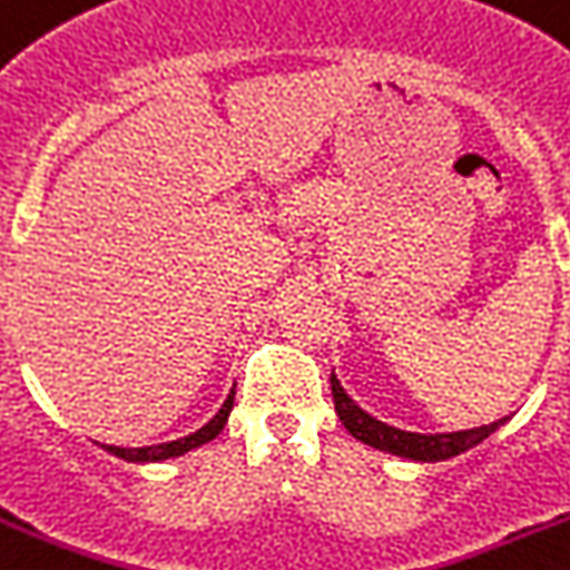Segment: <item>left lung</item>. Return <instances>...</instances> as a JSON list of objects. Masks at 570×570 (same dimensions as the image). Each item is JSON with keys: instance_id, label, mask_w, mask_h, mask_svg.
Here are the masks:
<instances>
[{"instance_id": "left-lung-1", "label": "left lung", "mask_w": 570, "mask_h": 570, "mask_svg": "<svg viewBox=\"0 0 570 570\" xmlns=\"http://www.w3.org/2000/svg\"><path fill=\"white\" fill-rule=\"evenodd\" d=\"M333 382V403H336V414L344 423V429L353 434L356 440L367 443V446L380 449V452H389V455L411 458V461H449V458L461 455L466 449L478 446L481 440L490 438L499 423L481 425V429H470V432H452V434H417V432H400V429H391V425L380 423V420L367 417L365 411L353 405V400L338 389V382L330 376Z\"/></svg>"}]
</instances>
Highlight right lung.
<instances>
[{
	"mask_svg": "<svg viewBox=\"0 0 570 570\" xmlns=\"http://www.w3.org/2000/svg\"><path fill=\"white\" fill-rule=\"evenodd\" d=\"M219 414H223V411H219ZM217 414V417H219ZM214 423V420H212ZM205 425V429H199V432L196 434H188V438H181V440H174V443H161V446H145V449H127V452H124V449H118V455L124 458V461H161V458H174V455H181V452H190V449L194 446H199V443H205V440H212L214 434L219 432V420H217V425Z\"/></svg>",
	"mask_w": 570,
	"mask_h": 570,
	"instance_id": "right-lung-1",
	"label": "right lung"
}]
</instances>
